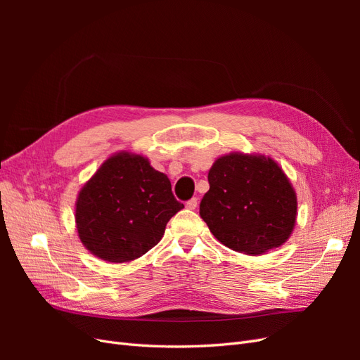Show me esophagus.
<instances>
[{
	"mask_svg": "<svg viewBox=\"0 0 360 360\" xmlns=\"http://www.w3.org/2000/svg\"><path fill=\"white\" fill-rule=\"evenodd\" d=\"M197 205H198L197 198H191L189 201H186V209H189V210H195L197 209Z\"/></svg>",
	"mask_w": 360,
	"mask_h": 360,
	"instance_id": "esophagus-1",
	"label": "esophagus"
}]
</instances>
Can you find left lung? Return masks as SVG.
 <instances>
[{
    "label": "left lung",
    "mask_w": 360,
    "mask_h": 360,
    "mask_svg": "<svg viewBox=\"0 0 360 360\" xmlns=\"http://www.w3.org/2000/svg\"><path fill=\"white\" fill-rule=\"evenodd\" d=\"M209 184L200 214L222 245L259 255L285 243L297 201L275 160L237 153L219 158L209 171Z\"/></svg>",
    "instance_id": "obj_1"
}]
</instances>
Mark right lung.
<instances>
[{"label": "right lung", "instance_id": "add662e5", "mask_svg": "<svg viewBox=\"0 0 360 360\" xmlns=\"http://www.w3.org/2000/svg\"><path fill=\"white\" fill-rule=\"evenodd\" d=\"M165 174L138 155L108 159L76 201V228L91 254L110 263L132 261L156 246L183 209Z\"/></svg>", "mask_w": 360, "mask_h": 360}]
</instances>
